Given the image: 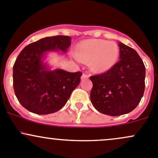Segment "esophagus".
Instances as JSON below:
<instances>
[{
  "mask_svg": "<svg viewBox=\"0 0 158 158\" xmlns=\"http://www.w3.org/2000/svg\"><path fill=\"white\" fill-rule=\"evenodd\" d=\"M89 77V74H86V73H83V74L81 75V79H85V78H88Z\"/></svg>",
  "mask_w": 158,
  "mask_h": 158,
  "instance_id": "obj_1",
  "label": "esophagus"
}]
</instances>
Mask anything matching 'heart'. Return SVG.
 <instances>
[{
  "label": "heart",
  "mask_w": 158,
  "mask_h": 158,
  "mask_svg": "<svg viewBox=\"0 0 158 158\" xmlns=\"http://www.w3.org/2000/svg\"><path fill=\"white\" fill-rule=\"evenodd\" d=\"M76 57L89 62L90 69L96 72L110 70L118 62L120 48L114 42L104 40H89L79 44L74 50Z\"/></svg>",
  "instance_id": "1"
}]
</instances>
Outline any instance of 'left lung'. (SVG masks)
<instances>
[{"mask_svg": "<svg viewBox=\"0 0 158 158\" xmlns=\"http://www.w3.org/2000/svg\"><path fill=\"white\" fill-rule=\"evenodd\" d=\"M120 61L110 70L90 76V100L99 112L110 116L127 114L136 108L145 91V67L131 47L119 44Z\"/></svg>", "mask_w": 158, "mask_h": 158, "instance_id": "8db88e82", "label": "left lung"}]
</instances>
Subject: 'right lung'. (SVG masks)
Segmentation results:
<instances>
[{"label": "right lung", "instance_id": "add662e5", "mask_svg": "<svg viewBox=\"0 0 158 158\" xmlns=\"http://www.w3.org/2000/svg\"><path fill=\"white\" fill-rule=\"evenodd\" d=\"M71 42L69 36L47 37L26 46L19 54L13 65V89L20 104L28 111L38 114L56 112L78 86L81 72L47 71L41 60L46 52H66Z\"/></svg>", "mask_w": 158, "mask_h": 158}]
</instances>
